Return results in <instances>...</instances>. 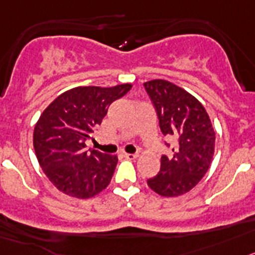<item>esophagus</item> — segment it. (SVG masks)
Returning a JSON list of instances; mask_svg holds the SVG:
<instances>
[{"label":"esophagus","mask_w":255,"mask_h":255,"mask_svg":"<svg viewBox=\"0 0 255 255\" xmlns=\"http://www.w3.org/2000/svg\"><path fill=\"white\" fill-rule=\"evenodd\" d=\"M126 157V159H129V160H134L137 157V153H125V155H123Z\"/></svg>","instance_id":"obj_1"}]
</instances>
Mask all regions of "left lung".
I'll return each instance as SVG.
<instances>
[{
  "mask_svg": "<svg viewBox=\"0 0 255 255\" xmlns=\"http://www.w3.org/2000/svg\"><path fill=\"white\" fill-rule=\"evenodd\" d=\"M143 86L162 134L174 141L173 153L161 156L160 171L147 184L162 197L180 196L198 184L212 162L216 139L212 123L203 105L176 85L152 80Z\"/></svg>",
  "mask_w": 255,
  "mask_h": 255,
  "instance_id": "1",
  "label": "left lung"
}]
</instances>
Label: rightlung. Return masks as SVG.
<instances>
[{
    "label": "right lung",
    "instance_id": "1",
    "mask_svg": "<svg viewBox=\"0 0 255 255\" xmlns=\"http://www.w3.org/2000/svg\"><path fill=\"white\" fill-rule=\"evenodd\" d=\"M80 86L61 94L43 112L34 128V150L39 165L56 188L76 198H91L111 183L118 157L86 150L108 108L130 90Z\"/></svg>",
    "mask_w": 255,
    "mask_h": 255
}]
</instances>
